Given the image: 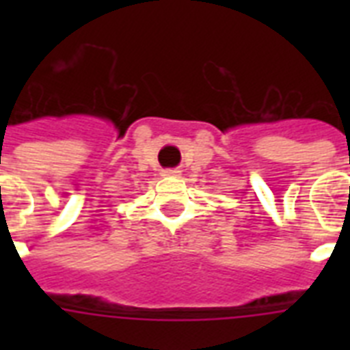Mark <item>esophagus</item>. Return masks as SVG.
Returning a JSON list of instances; mask_svg holds the SVG:
<instances>
[{"mask_svg": "<svg viewBox=\"0 0 350 350\" xmlns=\"http://www.w3.org/2000/svg\"><path fill=\"white\" fill-rule=\"evenodd\" d=\"M180 174H181L180 169H165V170H161V176H165V178H178Z\"/></svg>", "mask_w": 350, "mask_h": 350, "instance_id": "1", "label": "esophagus"}]
</instances>
